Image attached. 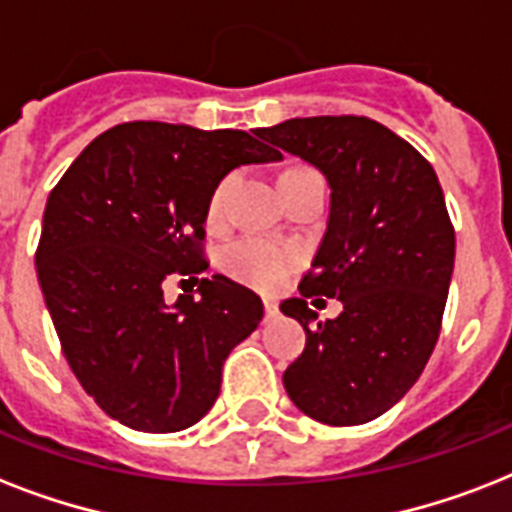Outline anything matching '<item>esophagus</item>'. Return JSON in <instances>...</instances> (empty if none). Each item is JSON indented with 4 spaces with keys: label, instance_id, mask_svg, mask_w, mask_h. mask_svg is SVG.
Instances as JSON below:
<instances>
[{
    "label": "esophagus",
    "instance_id": "34e87169",
    "mask_svg": "<svg viewBox=\"0 0 512 512\" xmlns=\"http://www.w3.org/2000/svg\"><path fill=\"white\" fill-rule=\"evenodd\" d=\"M265 316H268V319H276V316H279V305H276V300H265Z\"/></svg>",
    "mask_w": 512,
    "mask_h": 512
}]
</instances>
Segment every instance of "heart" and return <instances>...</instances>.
<instances>
[{
  "mask_svg": "<svg viewBox=\"0 0 512 512\" xmlns=\"http://www.w3.org/2000/svg\"><path fill=\"white\" fill-rule=\"evenodd\" d=\"M228 185L231 180H223L217 185L212 199H209L207 217L212 223H217L223 217L225 196H228ZM300 263V252L289 244H276V241L257 239V236H244L228 244L223 252L225 271L231 273L233 279L247 284L252 289H271L281 287L289 273L295 271V265Z\"/></svg>",
  "mask_w": 512,
  "mask_h": 512,
  "instance_id": "b5f03b06",
  "label": "heart"
}]
</instances>
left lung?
Returning <instances> with one entry per match:
<instances>
[{
    "instance_id": "1",
    "label": "left lung",
    "mask_w": 512,
    "mask_h": 512,
    "mask_svg": "<svg viewBox=\"0 0 512 512\" xmlns=\"http://www.w3.org/2000/svg\"><path fill=\"white\" fill-rule=\"evenodd\" d=\"M327 177V233L281 313L305 329L287 366L292 404L324 425H364L398 404L428 364L454 271V228L425 156L366 116H308L257 132ZM343 313L311 328L307 297Z\"/></svg>"
}]
</instances>
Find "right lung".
<instances>
[{
  "instance_id": "obj_1",
  "label": "right lung",
  "mask_w": 512,
  "mask_h": 512,
  "mask_svg": "<svg viewBox=\"0 0 512 512\" xmlns=\"http://www.w3.org/2000/svg\"><path fill=\"white\" fill-rule=\"evenodd\" d=\"M279 159L244 130L130 122L92 140L52 188L36 276L71 372L108 417L177 433L212 409L263 303L220 273L199 279L209 199L241 164ZM172 272L200 297L167 304Z\"/></svg>"
}]
</instances>
